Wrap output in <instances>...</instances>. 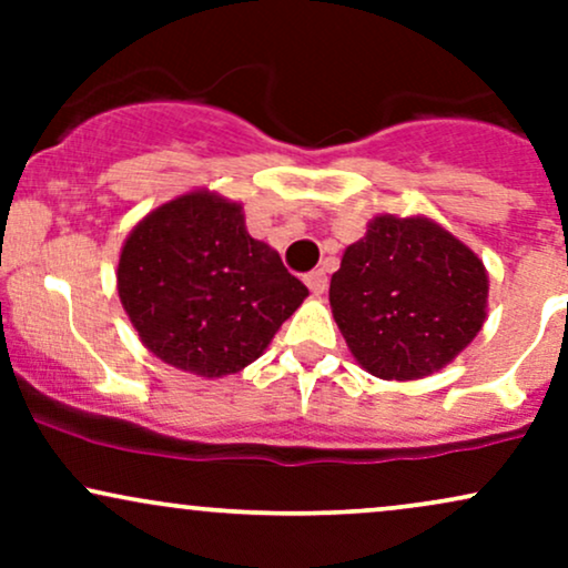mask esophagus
<instances>
[{
  "mask_svg": "<svg viewBox=\"0 0 568 568\" xmlns=\"http://www.w3.org/2000/svg\"><path fill=\"white\" fill-rule=\"evenodd\" d=\"M304 283L306 288L315 293V296H321V293H325V288H328V275H325L323 270H312L310 275H304Z\"/></svg>",
  "mask_w": 568,
  "mask_h": 568,
  "instance_id": "1",
  "label": "esophagus"
}]
</instances>
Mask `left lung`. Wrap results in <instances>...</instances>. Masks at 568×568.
Segmentation results:
<instances>
[{
	"mask_svg": "<svg viewBox=\"0 0 568 568\" xmlns=\"http://www.w3.org/2000/svg\"><path fill=\"white\" fill-rule=\"evenodd\" d=\"M484 262L427 219L379 216L331 277L334 321L363 368L422 379L452 363L486 321Z\"/></svg>",
	"mask_w": 568,
	"mask_h": 568,
	"instance_id": "left-lung-1",
	"label": "left lung"
}]
</instances>
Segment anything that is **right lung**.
I'll return each mask as SVG.
<instances>
[{
    "label": "right lung",
    "instance_id": "right-lung-1",
    "mask_svg": "<svg viewBox=\"0 0 568 568\" xmlns=\"http://www.w3.org/2000/svg\"><path fill=\"white\" fill-rule=\"evenodd\" d=\"M116 291L143 347L207 379L256 361L310 293L247 234L237 202L211 192L165 202L130 232Z\"/></svg>",
    "mask_w": 568,
    "mask_h": 568
}]
</instances>
